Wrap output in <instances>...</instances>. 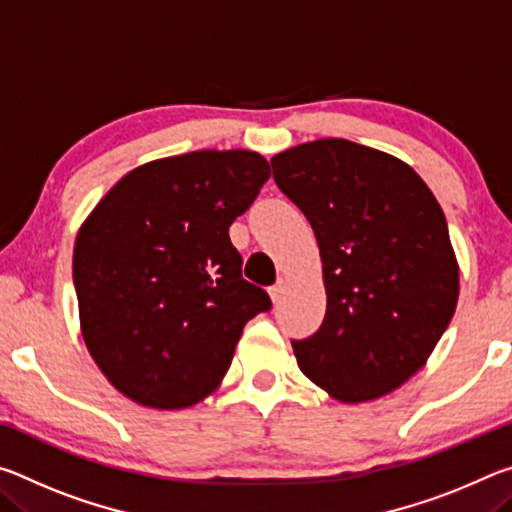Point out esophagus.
Wrapping results in <instances>:
<instances>
[{
	"label": "esophagus",
	"mask_w": 512,
	"mask_h": 512,
	"mask_svg": "<svg viewBox=\"0 0 512 512\" xmlns=\"http://www.w3.org/2000/svg\"><path fill=\"white\" fill-rule=\"evenodd\" d=\"M268 296H271L273 302H280V298L284 296V280H280L277 284H273L271 289H268Z\"/></svg>",
	"instance_id": "obj_1"
}]
</instances>
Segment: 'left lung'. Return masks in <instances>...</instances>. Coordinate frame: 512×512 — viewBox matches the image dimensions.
Returning a JSON list of instances; mask_svg holds the SVG:
<instances>
[{"label": "left lung", "instance_id": "obj_1", "mask_svg": "<svg viewBox=\"0 0 512 512\" xmlns=\"http://www.w3.org/2000/svg\"><path fill=\"white\" fill-rule=\"evenodd\" d=\"M271 164L323 259V325L291 341L300 370L343 404L393 393L427 363L456 311L443 207L409 164L341 137L291 146Z\"/></svg>", "mask_w": 512, "mask_h": 512}]
</instances>
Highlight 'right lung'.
I'll list each match as a JSON object with an SVG mask.
<instances>
[{
	"label": "right lung",
	"instance_id": "right-lung-1",
	"mask_svg": "<svg viewBox=\"0 0 512 512\" xmlns=\"http://www.w3.org/2000/svg\"><path fill=\"white\" fill-rule=\"evenodd\" d=\"M271 176L246 149L192 151L128 171L74 244L81 334L119 393L173 411L212 395L244 325L271 307L241 277L230 225Z\"/></svg>",
	"mask_w": 512,
	"mask_h": 512
}]
</instances>
